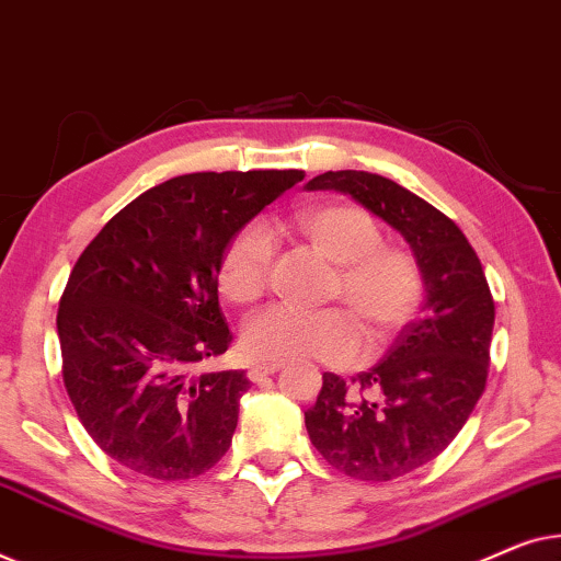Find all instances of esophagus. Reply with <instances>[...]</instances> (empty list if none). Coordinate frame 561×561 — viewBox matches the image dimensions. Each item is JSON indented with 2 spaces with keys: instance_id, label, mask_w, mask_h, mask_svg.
<instances>
[{
  "instance_id": "obj_1",
  "label": "esophagus",
  "mask_w": 561,
  "mask_h": 561,
  "mask_svg": "<svg viewBox=\"0 0 561 561\" xmlns=\"http://www.w3.org/2000/svg\"><path fill=\"white\" fill-rule=\"evenodd\" d=\"M279 368H282V363H256V366L249 368V378L256 383V381H262V378H266V376H274Z\"/></svg>"
}]
</instances>
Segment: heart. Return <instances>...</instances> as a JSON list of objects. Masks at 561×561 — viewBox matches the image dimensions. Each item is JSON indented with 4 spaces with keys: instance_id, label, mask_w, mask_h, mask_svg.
Segmentation results:
<instances>
[{
    "instance_id": "obj_1",
    "label": "heart",
    "mask_w": 561,
    "mask_h": 561,
    "mask_svg": "<svg viewBox=\"0 0 561 561\" xmlns=\"http://www.w3.org/2000/svg\"><path fill=\"white\" fill-rule=\"evenodd\" d=\"M295 226L318 254L337 264L330 291L366 322L370 341H386L414 318L424 295L422 266L407 249L381 243L370 213L351 203L314 205L297 213ZM272 262L270 228L259 220L243 226L220 259L224 297L236 305L256 302L270 284ZM241 343L251 360L262 363L318 358L343 366L363 351L358 320L343 307L314 312L270 307L243 325Z\"/></svg>"
}]
</instances>
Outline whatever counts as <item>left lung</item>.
<instances>
[{
    "label": "left lung",
    "mask_w": 561,
    "mask_h": 561,
    "mask_svg": "<svg viewBox=\"0 0 561 561\" xmlns=\"http://www.w3.org/2000/svg\"><path fill=\"white\" fill-rule=\"evenodd\" d=\"M307 191L351 195L401 233L424 277L422 314L353 383L322 374L305 412L312 445L335 470L383 483L445 449L485 389L495 305L465 233L435 205L363 170L322 172Z\"/></svg>",
    "instance_id": "obj_1"
}]
</instances>
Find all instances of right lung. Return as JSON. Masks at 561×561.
Instances as JSON below:
<instances>
[{
	"label": "right lung",
	"instance_id": "obj_1",
	"mask_svg": "<svg viewBox=\"0 0 561 561\" xmlns=\"http://www.w3.org/2000/svg\"><path fill=\"white\" fill-rule=\"evenodd\" d=\"M302 178H172L116 213L78 256L58 310L62 381L112 460L154 480H187L231 447L247 374L191 368L231 343L218 305L228 241Z\"/></svg>",
	"mask_w": 561,
	"mask_h": 561
}]
</instances>
